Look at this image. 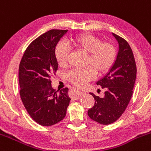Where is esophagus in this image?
<instances>
[{
    "instance_id": "obj_1",
    "label": "esophagus",
    "mask_w": 151,
    "mask_h": 151,
    "mask_svg": "<svg viewBox=\"0 0 151 151\" xmlns=\"http://www.w3.org/2000/svg\"><path fill=\"white\" fill-rule=\"evenodd\" d=\"M74 91H75V93L73 94L72 97L75 99H79L82 97V95H83V91H78V89H74Z\"/></svg>"
}]
</instances>
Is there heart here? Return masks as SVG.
Returning <instances> with one entry per match:
<instances>
[{
	"mask_svg": "<svg viewBox=\"0 0 151 151\" xmlns=\"http://www.w3.org/2000/svg\"><path fill=\"white\" fill-rule=\"evenodd\" d=\"M71 44L76 49L88 54L86 68L75 69L68 74V80L74 86L83 88L94 80L96 74L108 73L115 64L117 57L116 46L110 41H102L99 37L89 33H83L71 38ZM70 49L63 43H59L54 49L57 64L65 68L68 65Z\"/></svg>",
	"mask_w": 151,
	"mask_h": 151,
	"instance_id": "1",
	"label": "heart"
}]
</instances>
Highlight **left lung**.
I'll return each mask as SVG.
<instances>
[{"label":"left lung","instance_id":"obj_1","mask_svg":"<svg viewBox=\"0 0 151 151\" xmlns=\"http://www.w3.org/2000/svg\"><path fill=\"white\" fill-rule=\"evenodd\" d=\"M113 35L119 42V54L109 73L97 82L105 89V96L99 97L90 93L95 102L88 110L90 119L103 125L116 122L124 113L131 100L136 80V63L129 44L119 35Z\"/></svg>","mask_w":151,"mask_h":151}]
</instances>
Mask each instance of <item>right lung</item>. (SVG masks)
I'll use <instances>...</instances> for the list:
<instances>
[{"instance_id": "right-lung-1", "label": "right lung", "mask_w": 151, "mask_h": 151, "mask_svg": "<svg viewBox=\"0 0 151 151\" xmlns=\"http://www.w3.org/2000/svg\"><path fill=\"white\" fill-rule=\"evenodd\" d=\"M68 29H51L27 46L19 68V94L30 117L44 127L57 124L66 116L70 98L68 88H52L58 64L54 49Z\"/></svg>"}]
</instances>
